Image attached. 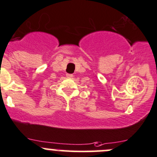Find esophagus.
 <instances>
[{
	"label": "esophagus",
	"instance_id": "1",
	"mask_svg": "<svg viewBox=\"0 0 157 157\" xmlns=\"http://www.w3.org/2000/svg\"><path fill=\"white\" fill-rule=\"evenodd\" d=\"M67 78H72V77H73V74H67Z\"/></svg>",
	"mask_w": 157,
	"mask_h": 157
}]
</instances>
